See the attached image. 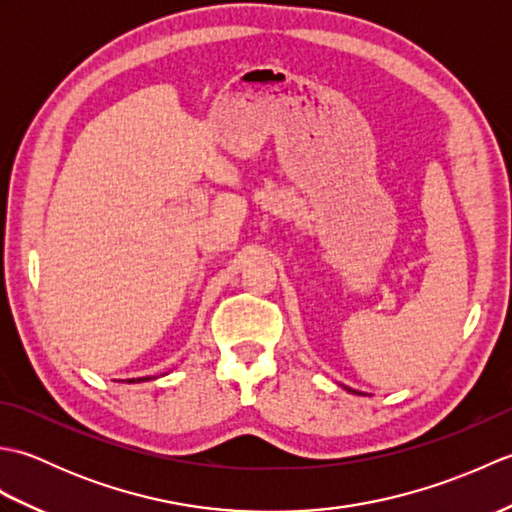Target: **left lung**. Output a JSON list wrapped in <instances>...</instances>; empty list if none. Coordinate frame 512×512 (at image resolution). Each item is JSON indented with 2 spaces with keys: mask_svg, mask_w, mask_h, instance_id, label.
Wrapping results in <instances>:
<instances>
[{
  "mask_svg": "<svg viewBox=\"0 0 512 512\" xmlns=\"http://www.w3.org/2000/svg\"><path fill=\"white\" fill-rule=\"evenodd\" d=\"M347 391H354V389H347ZM354 394H358V391H354Z\"/></svg>",
  "mask_w": 512,
  "mask_h": 512,
  "instance_id": "1",
  "label": "left lung"
}]
</instances>
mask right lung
Instances as JSON below:
<instances>
[{
  "label": "right lung",
  "mask_w": 512,
  "mask_h": 512,
  "mask_svg": "<svg viewBox=\"0 0 512 512\" xmlns=\"http://www.w3.org/2000/svg\"><path fill=\"white\" fill-rule=\"evenodd\" d=\"M156 378V376H154ZM143 380H151V376H145V378H129L127 383H143Z\"/></svg>",
  "instance_id": "add662e5"
}]
</instances>
